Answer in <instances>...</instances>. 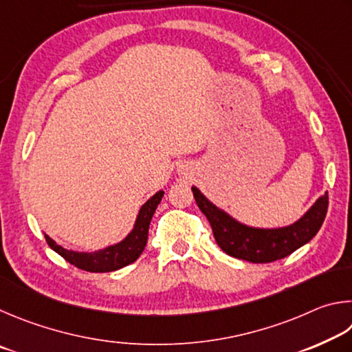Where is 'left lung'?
Segmentation results:
<instances>
[{
  "label": "left lung",
  "instance_id": "left-lung-1",
  "mask_svg": "<svg viewBox=\"0 0 352 352\" xmlns=\"http://www.w3.org/2000/svg\"><path fill=\"white\" fill-rule=\"evenodd\" d=\"M195 201L212 226L213 236L221 250L233 258L250 263H272L281 260L317 235L328 212L329 198L324 193L303 218L283 229H254L236 223L229 214L219 210L192 187Z\"/></svg>",
  "mask_w": 352,
  "mask_h": 352
}]
</instances>
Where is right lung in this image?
<instances>
[{
  "instance_id": "right-lung-1",
  "label": "right lung",
  "mask_w": 352,
  "mask_h": 352,
  "mask_svg": "<svg viewBox=\"0 0 352 352\" xmlns=\"http://www.w3.org/2000/svg\"><path fill=\"white\" fill-rule=\"evenodd\" d=\"M162 196L164 192H157L151 199H148L142 206L133 232L119 244L109 245L107 249L92 252V254H83V252L80 254V252L63 249L47 235H45L46 243L60 256H63L67 263L86 270V272H113V270L125 267L138 260L142 252H144L148 239V227H150V221Z\"/></svg>"
}]
</instances>
